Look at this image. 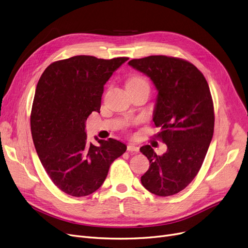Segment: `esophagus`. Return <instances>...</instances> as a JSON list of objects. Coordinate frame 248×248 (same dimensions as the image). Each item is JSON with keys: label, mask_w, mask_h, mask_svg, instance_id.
I'll list each match as a JSON object with an SVG mask.
<instances>
[{"label": "esophagus", "mask_w": 248, "mask_h": 248, "mask_svg": "<svg viewBox=\"0 0 248 248\" xmlns=\"http://www.w3.org/2000/svg\"><path fill=\"white\" fill-rule=\"evenodd\" d=\"M140 148L138 146H136L135 144H128L127 145V151L128 152H139Z\"/></svg>", "instance_id": "esophagus-1"}]
</instances>
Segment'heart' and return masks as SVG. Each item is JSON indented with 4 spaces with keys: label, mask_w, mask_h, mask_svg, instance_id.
<instances>
[{
    "label": "heart",
    "mask_w": 248,
    "mask_h": 248,
    "mask_svg": "<svg viewBox=\"0 0 248 248\" xmlns=\"http://www.w3.org/2000/svg\"><path fill=\"white\" fill-rule=\"evenodd\" d=\"M140 82H145V83H147L144 79H142V78H140V77H134V78H132L131 80L128 81V83H140Z\"/></svg>",
    "instance_id": "heart-1"
}]
</instances>
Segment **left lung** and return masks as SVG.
Listing matches in <instances>:
<instances>
[{
	"label": "left lung",
	"mask_w": 248,
	"mask_h": 248,
	"mask_svg": "<svg viewBox=\"0 0 248 248\" xmlns=\"http://www.w3.org/2000/svg\"><path fill=\"white\" fill-rule=\"evenodd\" d=\"M129 66L151 78L158 91L153 121L167 145L162 155L151 146L140 151L150 161L140 182L167 197L185 189L198 174L214 132L213 101L204 75L186 60L164 55L133 59Z\"/></svg>",
	"instance_id": "1"
}]
</instances>
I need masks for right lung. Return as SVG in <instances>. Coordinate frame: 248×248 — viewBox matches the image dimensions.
Listing matches in <instances>:
<instances>
[{
	"instance_id": "add662e5",
	"label": "right lung",
	"mask_w": 248,
	"mask_h": 248,
	"mask_svg": "<svg viewBox=\"0 0 248 248\" xmlns=\"http://www.w3.org/2000/svg\"><path fill=\"white\" fill-rule=\"evenodd\" d=\"M127 59L73 56L51 63L38 81L30 120L34 146L52 182L73 197L95 192L126 151L114 139L88 142L85 122L99 112L104 84Z\"/></svg>"
}]
</instances>
